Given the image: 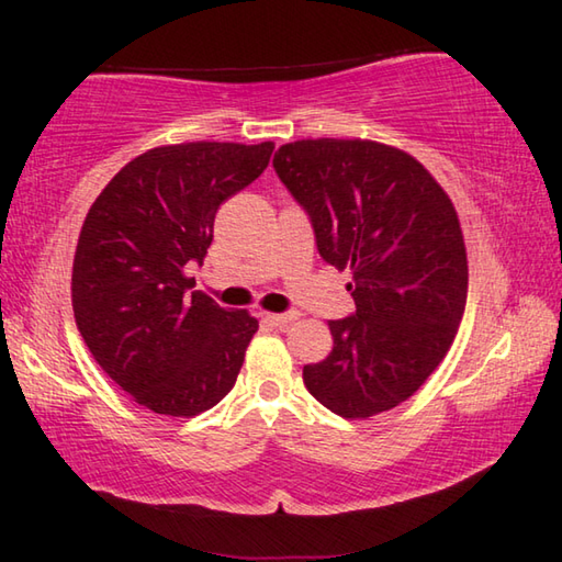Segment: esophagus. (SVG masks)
I'll return each mask as SVG.
<instances>
[{"label": "esophagus", "instance_id": "obj_1", "mask_svg": "<svg viewBox=\"0 0 562 562\" xmlns=\"http://www.w3.org/2000/svg\"><path fill=\"white\" fill-rule=\"evenodd\" d=\"M262 319L270 322L272 327H288V325H292L294 319H297V315H294V312H284V315H274V312H265Z\"/></svg>", "mask_w": 562, "mask_h": 562}]
</instances>
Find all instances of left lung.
Segmentation results:
<instances>
[{
	"label": "left lung",
	"mask_w": 562,
	"mask_h": 562,
	"mask_svg": "<svg viewBox=\"0 0 562 562\" xmlns=\"http://www.w3.org/2000/svg\"><path fill=\"white\" fill-rule=\"evenodd\" d=\"M312 217L319 255L349 270L357 312L329 319L335 347L302 369L329 412L369 418L406 402L451 349L469 260L451 198L406 150L367 138H304L272 160Z\"/></svg>",
	"instance_id": "left-lung-1"
}]
</instances>
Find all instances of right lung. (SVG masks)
Returning a JSON list of instances; mask_svg holds the SVG:
<instances>
[{"label": "right lung", "mask_w": 562, "mask_h": 562, "mask_svg": "<svg viewBox=\"0 0 562 562\" xmlns=\"http://www.w3.org/2000/svg\"><path fill=\"white\" fill-rule=\"evenodd\" d=\"M274 144L193 140L123 166L89 207L76 243L71 307L93 359L154 414L190 418L231 392L258 319L188 294L215 213L270 164Z\"/></svg>", "instance_id": "add662e5"}]
</instances>
